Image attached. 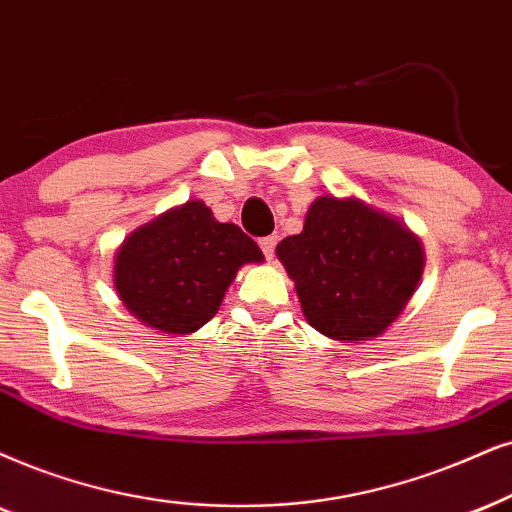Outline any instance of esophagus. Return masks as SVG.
Listing matches in <instances>:
<instances>
[{
	"instance_id": "obj_1",
	"label": "esophagus",
	"mask_w": 512,
	"mask_h": 512,
	"mask_svg": "<svg viewBox=\"0 0 512 512\" xmlns=\"http://www.w3.org/2000/svg\"><path fill=\"white\" fill-rule=\"evenodd\" d=\"M260 248L264 252V257H267V260H271V257H274V248H276V236L260 238Z\"/></svg>"
}]
</instances>
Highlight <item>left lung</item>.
<instances>
[{
  "mask_svg": "<svg viewBox=\"0 0 512 512\" xmlns=\"http://www.w3.org/2000/svg\"><path fill=\"white\" fill-rule=\"evenodd\" d=\"M276 257L293 278L309 326L340 342L383 335L425 269L423 243L399 217L333 193L309 205L302 231L283 238Z\"/></svg>",
  "mask_w": 512,
  "mask_h": 512,
  "instance_id": "obj_1",
  "label": "left lung"
}]
</instances>
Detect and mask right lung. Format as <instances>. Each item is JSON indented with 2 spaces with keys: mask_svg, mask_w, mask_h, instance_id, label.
Masks as SVG:
<instances>
[{
  "mask_svg": "<svg viewBox=\"0 0 512 512\" xmlns=\"http://www.w3.org/2000/svg\"><path fill=\"white\" fill-rule=\"evenodd\" d=\"M113 262V286L129 314L153 331L191 335L217 314L238 269L264 255L241 226L217 222L191 198L134 229Z\"/></svg>",
  "mask_w": 512,
  "mask_h": 512,
  "instance_id": "1",
  "label": "right lung"
}]
</instances>
